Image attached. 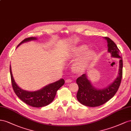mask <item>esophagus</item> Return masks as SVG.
Returning <instances> with one entry per match:
<instances>
[{"label":"esophagus","instance_id":"obj_1","mask_svg":"<svg viewBox=\"0 0 131 131\" xmlns=\"http://www.w3.org/2000/svg\"><path fill=\"white\" fill-rule=\"evenodd\" d=\"M65 82H66V83H70V82H72V80L70 79H67V80H66Z\"/></svg>","mask_w":131,"mask_h":131}]
</instances>
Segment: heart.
Here are the masks:
<instances>
[{
  "label": "heart",
  "mask_w": 131,
  "mask_h": 131,
  "mask_svg": "<svg viewBox=\"0 0 131 131\" xmlns=\"http://www.w3.org/2000/svg\"><path fill=\"white\" fill-rule=\"evenodd\" d=\"M85 45H81L73 48L71 57L74 58L82 54L73 65V70L76 73H82L87 68L95 57V52L92 49H87Z\"/></svg>",
  "instance_id": "heart-1"
}]
</instances>
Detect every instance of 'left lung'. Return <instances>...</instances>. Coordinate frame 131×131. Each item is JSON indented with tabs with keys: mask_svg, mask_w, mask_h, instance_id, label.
Segmentation results:
<instances>
[{
	"mask_svg": "<svg viewBox=\"0 0 131 131\" xmlns=\"http://www.w3.org/2000/svg\"><path fill=\"white\" fill-rule=\"evenodd\" d=\"M105 39L107 42L108 52L111 54V57L119 59L118 75L113 83L102 89H97L93 86L85 73L78 77L76 80L78 85L77 99L85 106L96 107L105 104L115 95L121 83L123 68L121 52L116 44L109 37H105Z\"/></svg>",
	"mask_w": 131,
	"mask_h": 131,
	"instance_id": "left-lung-1",
	"label": "left lung"
}]
</instances>
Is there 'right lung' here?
<instances>
[{
	"label": "right lung",
	"mask_w": 131,
	"mask_h": 131,
	"mask_svg": "<svg viewBox=\"0 0 131 131\" xmlns=\"http://www.w3.org/2000/svg\"><path fill=\"white\" fill-rule=\"evenodd\" d=\"M37 39L36 37H29L26 38L18 45L17 47L25 42ZM10 72L12 86L14 92L18 98L25 103L32 107H40L49 105L54 99L57 91L65 83L64 80L61 78L54 83L46 85L38 91L34 92L27 91L20 88L15 82L11 65L10 66Z\"/></svg>",
	"instance_id": "obj_1"
}]
</instances>
